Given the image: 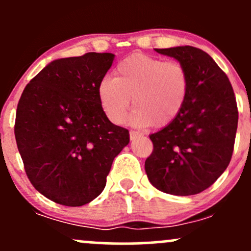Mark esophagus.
Segmentation results:
<instances>
[{"label":"esophagus","instance_id":"34e87169","mask_svg":"<svg viewBox=\"0 0 251 251\" xmlns=\"http://www.w3.org/2000/svg\"><path fill=\"white\" fill-rule=\"evenodd\" d=\"M140 135H142V134H140L139 132H137V131H129V139H131V140L137 139V138H139Z\"/></svg>","mask_w":251,"mask_h":251}]
</instances>
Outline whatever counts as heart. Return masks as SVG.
<instances>
[{"label": "heart", "mask_w": 251, "mask_h": 251, "mask_svg": "<svg viewBox=\"0 0 251 251\" xmlns=\"http://www.w3.org/2000/svg\"><path fill=\"white\" fill-rule=\"evenodd\" d=\"M114 74L98 87L100 105L112 123L125 122L132 98L135 108L129 120L140 127L168 125L185 103L189 75L179 62L132 54L118 63Z\"/></svg>", "instance_id": "b5f03b06"}]
</instances>
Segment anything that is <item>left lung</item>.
Instances as JSON below:
<instances>
[{
    "label": "left lung",
    "mask_w": 251,
    "mask_h": 251,
    "mask_svg": "<svg viewBox=\"0 0 251 251\" xmlns=\"http://www.w3.org/2000/svg\"><path fill=\"white\" fill-rule=\"evenodd\" d=\"M179 61L189 75L185 103L174 122L150 135L145 162L152 185L165 194L197 195L231 160L238 111L231 83L208 53L191 46L155 50Z\"/></svg>",
    "instance_id": "1"
}]
</instances>
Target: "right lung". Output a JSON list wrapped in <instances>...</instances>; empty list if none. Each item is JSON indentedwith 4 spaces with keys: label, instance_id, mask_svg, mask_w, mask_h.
<instances>
[{
    "label": "right lung",
    "instance_id": "obj_1",
    "mask_svg": "<svg viewBox=\"0 0 251 251\" xmlns=\"http://www.w3.org/2000/svg\"><path fill=\"white\" fill-rule=\"evenodd\" d=\"M113 60L111 53L54 60L20 98L14 131L25 174L57 204L81 206L97 198L129 142L127 129L109 122L98 97Z\"/></svg>",
    "mask_w": 251,
    "mask_h": 251
}]
</instances>
